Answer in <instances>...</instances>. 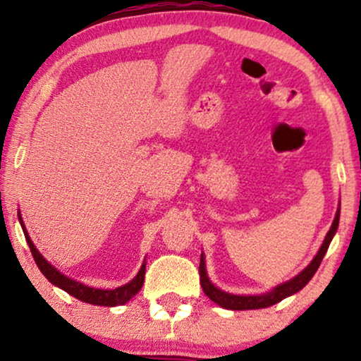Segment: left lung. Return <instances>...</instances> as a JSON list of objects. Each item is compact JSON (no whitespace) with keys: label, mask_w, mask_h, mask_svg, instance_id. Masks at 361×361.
Returning a JSON list of instances; mask_svg holds the SVG:
<instances>
[{"label":"left lung","mask_w":361,"mask_h":361,"mask_svg":"<svg viewBox=\"0 0 361 361\" xmlns=\"http://www.w3.org/2000/svg\"><path fill=\"white\" fill-rule=\"evenodd\" d=\"M338 224H339V209L336 212V217H334L333 226H331L329 233H327L324 243H322L321 250L316 255V258L310 261V264L305 268L304 271L299 273L295 279H292L290 281H285L283 285H279L276 288H273L271 292L263 293V295H231V293L222 292L217 287H214L210 283L209 276H207L205 271V258H204V252L200 256V267H198V271H200V285L204 288L205 295L209 297L210 300H214L215 304H219L224 309H231V310H250V309H263V307H270V305L276 304V302L283 300L285 297L292 295V293H297L299 290H302L305 285L309 283V280L312 279L314 273L317 271L319 264H321L322 258H324L327 247H329L331 239L333 235L336 234L338 229Z\"/></svg>","instance_id":"1"}]
</instances>
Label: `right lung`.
<instances>
[{"label": "right lung", "instance_id": "obj_1", "mask_svg": "<svg viewBox=\"0 0 361 361\" xmlns=\"http://www.w3.org/2000/svg\"><path fill=\"white\" fill-rule=\"evenodd\" d=\"M20 222H22V219H20ZM22 227H23V222H22ZM23 234H25V239H27V243H28V247H30L32 255H34L37 267H39L40 271L44 273L45 279L51 281V283L57 285L59 288L66 290L69 295L76 297V299H80L82 302H88V304H93V305H105V307H115V305L126 304V302L130 300L132 297H134L135 293H137L139 290L142 288L144 275H146V264H142L139 273H137V276H135V279L132 280L130 283L123 285V287H118V288H114V290L91 288V287H86V285L80 283V281H74L71 279H68V276H64L62 273L57 271L56 268L51 267V264H49L47 261L42 258V255L37 251V247L34 246V243L30 241V238H28L27 229H25V227H23Z\"/></svg>", "mask_w": 361, "mask_h": 361}]
</instances>
